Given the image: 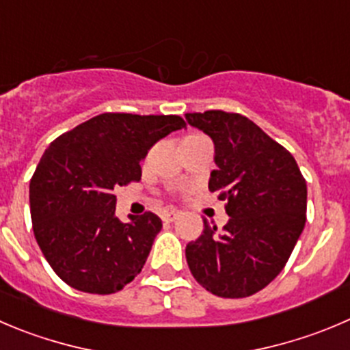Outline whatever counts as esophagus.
<instances>
[{"instance_id": "obj_1", "label": "esophagus", "mask_w": 350, "mask_h": 350, "mask_svg": "<svg viewBox=\"0 0 350 350\" xmlns=\"http://www.w3.org/2000/svg\"><path fill=\"white\" fill-rule=\"evenodd\" d=\"M161 218L165 223H172L178 218V211H165L163 213Z\"/></svg>"}]
</instances>
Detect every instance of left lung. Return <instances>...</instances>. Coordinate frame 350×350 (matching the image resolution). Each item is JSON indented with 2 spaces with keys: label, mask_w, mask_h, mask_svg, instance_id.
<instances>
[{
  "label": "left lung",
  "mask_w": 350,
  "mask_h": 350,
  "mask_svg": "<svg viewBox=\"0 0 350 350\" xmlns=\"http://www.w3.org/2000/svg\"><path fill=\"white\" fill-rule=\"evenodd\" d=\"M215 144L209 191L227 201L221 234L209 227L189 242L192 277L211 294L241 299L277 278L306 225L308 187L294 156L239 113H187Z\"/></svg>",
  "instance_id": "left-lung-1"
}]
</instances>
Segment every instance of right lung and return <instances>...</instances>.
Listing matches in <instances>:
<instances>
[{
	"instance_id": "add662e5",
	"label": "right lung",
	"mask_w": 350,
	"mask_h": 350,
	"mask_svg": "<svg viewBox=\"0 0 350 350\" xmlns=\"http://www.w3.org/2000/svg\"><path fill=\"white\" fill-rule=\"evenodd\" d=\"M185 122L177 115L103 113L49 144L32 175V228L70 287L113 294L144 266L163 223L154 213L116 218V185L141 180L149 149Z\"/></svg>"
}]
</instances>
